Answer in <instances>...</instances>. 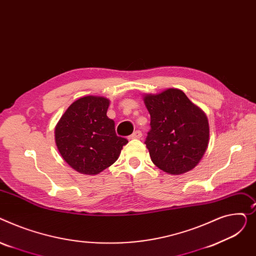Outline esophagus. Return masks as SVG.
Here are the masks:
<instances>
[{
  "label": "esophagus",
  "instance_id": "esophagus-1",
  "mask_svg": "<svg viewBox=\"0 0 256 256\" xmlns=\"http://www.w3.org/2000/svg\"><path fill=\"white\" fill-rule=\"evenodd\" d=\"M142 131L136 130V131H134V132L130 135V138H131V140H138V138H142Z\"/></svg>",
  "mask_w": 256,
  "mask_h": 256
}]
</instances>
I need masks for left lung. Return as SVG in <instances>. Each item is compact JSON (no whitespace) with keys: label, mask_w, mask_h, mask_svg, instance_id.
Instances as JSON below:
<instances>
[{"label":"left lung","mask_w":256,"mask_h":256,"mask_svg":"<svg viewBox=\"0 0 256 256\" xmlns=\"http://www.w3.org/2000/svg\"><path fill=\"white\" fill-rule=\"evenodd\" d=\"M144 101L151 116L144 144L153 163L170 174L194 168L208 144L206 114L178 88L144 95Z\"/></svg>","instance_id":"obj_1"}]
</instances>
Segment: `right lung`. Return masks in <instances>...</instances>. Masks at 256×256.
<instances>
[{
  "mask_svg": "<svg viewBox=\"0 0 256 256\" xmlns=\"http://www.w3.org/2000/svg\"><path fill=\"white\" fill-rule=\"evenodd\" d=\"M110 100L86 96L74 101L60 118L54 138L60 154L70 166L84 174L110 168L128 140L116 134L114 122L106 116Z\"/></svg>",
  "mask_w": 256,
  "mask_h": 256,
  "instance_id": "obj_1",
  "label": "right lung"
}]
</instances>
